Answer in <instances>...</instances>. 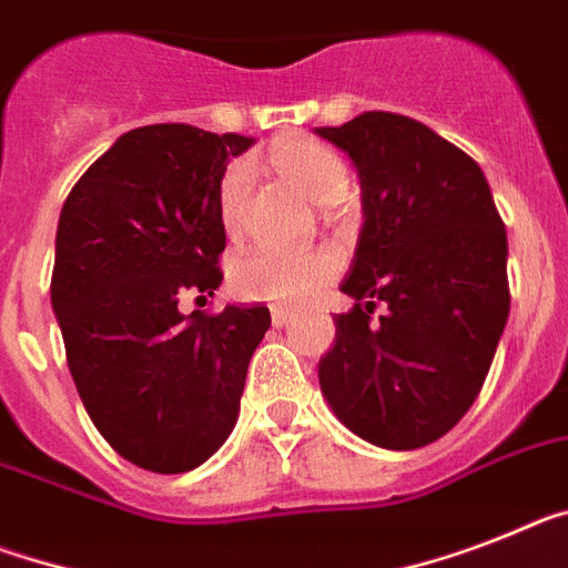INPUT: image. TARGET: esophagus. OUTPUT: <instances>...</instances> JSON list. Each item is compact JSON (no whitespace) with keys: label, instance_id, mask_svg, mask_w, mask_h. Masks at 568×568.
Segmentation results:
<instances>
[{"label":"esophagus","instance_id":"34e87169","mask_svg":"<svg viewBox=\"0 0 568 568\" xmlns=\"http://www.w3.org/2000/svg\"><path fill=\"white\" fill-rule=\"evenodd\" d=\"M292 317H294V312H288V308H283V306L271 308V323H274V326H285V323H292Z\"/></svg>","mask_w":568,"mask_h":568}]
</instances>
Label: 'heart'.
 <instances>
[{
	"instance_id": "1",
	"label": "heart",
	"mask_w": 568,
	"mask_h": 568,
	"mask_svg": "<svg viewBox=\"0 0 568 568\" xmlns=\"http://www.w3.org/2000/svg\"><path fill=\"white\" fill-rule=\"evenodd\" d=\"M265 164L285 179L312 204H335L349 184L343 161L314 138H288L265 155ZM247 170L231 166L219 181L216 211L222 231L236 236L242 231ZM337 274V256L326 247L312 251H274L256 247L231 262L227 280L242 300H265L280 306H300Z\"/></svg>"
}]
</instances>
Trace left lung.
I'll use <instances>...</instances> for the list:
<instances>
[{"label": "left lung", "mask_w": 568, "mask_h": 568, "mask_svg": "<svg viewBox=\"0 0 568 568\" xmlns=\"http://www.w3.org/2000/svg\"><path fill=\"white\" fill-rule=\"evenodd\" d=\"M317 135L349 152L364 190V227L341 285L355 306L335 317L321 389L361 438L416 450L468 413L503 337V216L468 152L413 118L364 112ZM378 302L388 308L373 322Z\"/></svg>", "instance_id": "obj_1"}]
</instances>
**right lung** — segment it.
I'll return each mask as SVG.
<instances>
[{
	"label": "right lung",
	"instance_id": "1",
	"mask_svg": "<svg viewBox=\"0 0 568 568\" xmlns=\"http://www.w3.org/2000/svg\"><path fill=\"white\" fill-rule=\"evenodd\" d=\"M254 138L152 123L78 179L57 225L51 306L100 436L152 474L199 468L231 436L265 306L181 314L222 283L219 181Z\"/></svg>",
	"mask_w": 568,
	"mask_h": 568
}]
</instances>
